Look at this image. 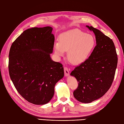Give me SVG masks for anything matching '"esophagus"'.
Masks as SVG:
<instances>
[{
  "mask_svg": "<svg viewBox=\"0 0 124 124\" xmlns=\"http://www.w3.org/2000/svg\"><path fill=\"white\" fill-rule=\"evenodd\" d=\"M64 72H65V76L66 77H68L69 75V71L68 68L66 67H64Z\"/></svg>",
  "mask_w": 124,
  "mask_h": 124,
  "instance_id": "obj_1",
  "label": "esophagus"
}]
</instances>
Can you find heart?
Here are the masks:
<instances>
[{
    "label": "heart",
    "mask_w": 124,
    "mask_h": 124,
    "mask_svg": "<svg viewBox=\"0 0 124 124\" xmlns=\"http://www.w3.org/2000/svg\"><path fill=\"white\" fill-rule=\"evenodd\" d=\"M59 42H55V53L62 56L68 51L67 57L73 64L78 65L85 62L95 46L94 37L78 29H71L60 35Z\"/></svg>",
    "instance_id": "1"
}]
</instances>
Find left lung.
<instances>
[{
	"instance_id": "8db88e82",
	"label": "left lung",
	"mask_w": 124,
	"mask_h": 124,
	"mask_svg": "<svg viewBox=\"0 0 124 124\" xmlns=\"http://www.w3.org/2000/svg\"><path fill=\"white\" fill-rule=\"evenodd\" d=\"M86 27L95 33L96 46L88 58L70 73L78 82L73 96L82 103L91 102L108 91L113 83L118 61L112 40L92 26Z\"/></svg>"
}]
</instances>
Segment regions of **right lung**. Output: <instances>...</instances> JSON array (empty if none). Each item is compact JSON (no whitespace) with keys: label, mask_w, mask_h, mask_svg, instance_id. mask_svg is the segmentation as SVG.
Wrapping results in <instances>:
<instances>
[{"label":"right lung","mask_w":124,"mask_h":124,"mask_svg":"<svg viewBox=\"0 0 124 124\" xmlns=\"http://www.w3.org/2000/svg\"><path fill=\"white\" fill-rule=\"evenodd\" d=\"M53 28L33 27L25 31L12 44L9 72L18 93L34 104L48 103L56 83L63 78L62 63L52 61L55 38Z\"/></svg>","instance_id":"add662e5"}]
</instances>
